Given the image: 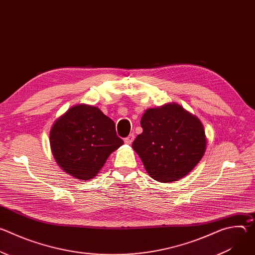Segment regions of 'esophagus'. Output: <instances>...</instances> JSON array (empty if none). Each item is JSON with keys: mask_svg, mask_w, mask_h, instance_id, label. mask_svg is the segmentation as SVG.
Masks as SVG:
<instances>
[{"mask_svg": "<svg viewBox=\"0 0 255 255\" xmlns=\"http://www.w3.org/2000/svg\"><path fill=\"white\" fill-rule=\"evenodd\" d=\"M133 140H134V134L132 133V134H130L128 137H126L124 141H125L126 144H131V143L133 142Z\"/></svg>", "mask_w": 255, "mask_h": 255, "instance_id": "34e87169", "label": "esophagus"}]
</instances>
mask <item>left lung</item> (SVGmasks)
<instances>
[{
    "mask_svg": "<svg viewBox=\"0 0 255 255\" xmlns=\"http://www.w3.org/2000/svg\"><path fill=\"white\" fill-rule=\"evenodd\" d=\"M142 133L132 143L147 173L159 183L186 176L207 147L201 120L176 103L150 108L141 118Z\"/></svg>",
    "mask_w": 255,
    "mask_h": 255,
    "instance_id": "obj_1",
    "label": "left lung"
}]
</instances>
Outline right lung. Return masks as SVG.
<instances>
[{
  "label": "right lung",
  "mask_w": 255,
  "mask_h": 255,
  "mask_svg": "<svg viewBox=\"0 0 255 255\" xmlns=\"http://www.w3.org/2000/svg\"><path fill=\"white\" fill-rule=\"evenodd\" d=\"M49 142L60 168L82 180L94 178L124 143L116 134L113 120L98 107L86 104L72 106L55 120Z\"/></svg>",
  "instance_id": "obj_1"
}]
</instances>
